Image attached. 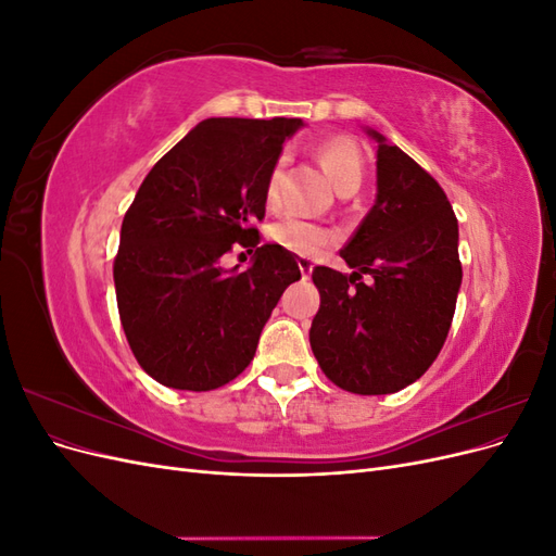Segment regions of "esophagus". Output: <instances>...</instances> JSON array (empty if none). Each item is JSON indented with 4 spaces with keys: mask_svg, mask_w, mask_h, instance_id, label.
Masks as SVG:
<instances>
[{
    "mask_svg": "<svg viewBox=\"0 0 556 556\" xmlns=\"http://www.w3.org/2000/svg\"><path fill=\"white\" fill-rule=\"evenodd\" d=\"M296 264H299L301 274H304V276H308V274L313 271V266H315V262H313L311 257H299V260H296Z\"/></svg>",
    "mask_w": 556,
    "mask_h": 556,
    "instance_id": "esophagus-1",
    "label": "esophagus"
}]
</instances>
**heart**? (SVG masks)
Listing matches in <instances>:
<instances>
[{"mask_svg":"<svg viewBox=\"0 0 556 556\" xmlns=\"http://www.w3.org/2000/svg\"><path fill=\"white\" fill-rule=\"evenodd\" d=\"M315 153L319 164L325 166V172L333 180L336 190L341 194H352L359 190V185L364 180V157L355 141L348 137H333L319 143L315 148ZM280 174H282V160H278L274 164V169L268 172V180H266L268 204H274L278 199ZM268 237H271V241L278 243L280 248L304 257L317 255V252H323L331 241V233L327 227L294 213L285 215L278 223H274L271 229H268Z\"/></svg>","mask_w":556,"mask_h":556,"instance_id":"b5f03b06","label":"heart"}]
</instances>
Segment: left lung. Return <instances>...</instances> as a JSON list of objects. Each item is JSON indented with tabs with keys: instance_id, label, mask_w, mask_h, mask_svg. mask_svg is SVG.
<instances>
[{
	"instance_id": "8db88e82",
	"label": "left lung",
	"mask_w": 556,
	"mask_h": 556,
	"mask_svg": "<svg viewBox=\"0 0 556 556\" xmlns=\"http://www.w3.org/2000/svg\"><path fill=\"white\" fill-rule=\"evenodd\" d=\"M368 134L378 141L376 204L341 250L355 271L313 268L319 311L311 325L325 376L364 396L425 376L447 339L462 285L459 225L443 188L382 134Z\"/></svg>"
}]
</instances>
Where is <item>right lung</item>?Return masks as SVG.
<instances>
[{
  "label": "right lung",
  "instance_id": "1",
  "mask_svg": "<svg viewBox=\"0 0 556 556\" xmlns=\"http://www.w3.org/2000/svg\"><path fill=\"white\" fill-rule=\"evenodd\" d=\"M301 125L208 117L143 178L125 213L113 280L127 343L160 384L208 392L237 378L280 294L301 278L294 252L260 245L255 227L268 172ZM233 242L253 252L245 273L219 266Z\"/></svg>",
  "mask_w": 556,
  "mask_h": 556
}]
</instances>
